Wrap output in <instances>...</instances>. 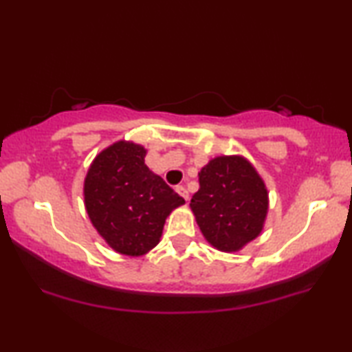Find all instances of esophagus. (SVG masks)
Segmentation results:
<instances>
[{"label":"esophagus","mask_w":352,"mask_h":352,"mask_svg":"<svg viewBox=\"0 0 352 352\" xmlns=\"http://www.w3.org/2000/svg\"><path fill=\"white\" fill-rule=\"evenodd\" d=\"M176 192H177V194H179V195L182 197V199H184L186 201L190 199V195H189V190H187L184 186H177V187H176Z\"/></svg>","instance_id":"esophagus-1"}]
</instances>
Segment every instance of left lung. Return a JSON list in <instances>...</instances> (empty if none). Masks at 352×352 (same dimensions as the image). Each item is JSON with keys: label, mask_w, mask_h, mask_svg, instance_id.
I'll return each mask as SVG.
<instances>
[{"label": "left lung", "mask_w": 352, "mask_h": 352, "mask_svg": "<svg viewBox=\"0 0 352 352\" xmlns=\"http://www.w3.org/2000/svg\"><path fill=\"white\" fill-rule=\"evenodd\" d=\"M199 182L190 210L206 242L232 253L261 234L269 210L267 189L247 158L216 157L201 168Z\"/></svg>", "instance_id": "1"}]
</instances>
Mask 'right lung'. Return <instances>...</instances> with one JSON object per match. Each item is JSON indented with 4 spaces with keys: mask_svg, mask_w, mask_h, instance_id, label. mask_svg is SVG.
<instances>
[{
    "mask_svg": "<svg viewBox=\"0 0 352 352\" xmlns=\"http://www.w3.org/2000/svg\"><path fill=\"white\" fill-rule=\"evenodd\" d=\"M139 144L118 141L104 148L85 177V206L100 237L115 252L141 256L160 242L170 213L184 204L148 170Z\"/></svg>",
    "mask_w": 352,
    "mask_h": 352,
    "instance_id": "obj_1",
    "label": "right lung"
}]
</instances>
